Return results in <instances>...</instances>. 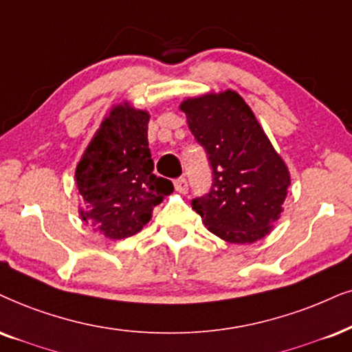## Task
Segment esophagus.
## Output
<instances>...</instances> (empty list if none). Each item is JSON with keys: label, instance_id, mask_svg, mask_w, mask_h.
I'll return each instance as SVG.
<instances>
[{"label": "esophagus", "instance_id": "1", "mask_svg": "<svg viewBox=\"0 0 352 352\" xmlns=\"http://www.w3.org/2000/svg\"><path fill=\"white\" fill-rule=\"evenodd\" d=\"M173 186H175V190L179 191V193H186V190H188V184H186V180L184 179V177L173 180Z\"/></svg>", "mask_w": 352, "mask_h": 352}]
</instances>
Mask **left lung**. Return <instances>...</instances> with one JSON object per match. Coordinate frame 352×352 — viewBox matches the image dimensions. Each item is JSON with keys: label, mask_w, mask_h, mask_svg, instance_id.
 I'll list each match as a JSON object with an SVG mask.
<instances>
[{"label": "left lung", "mask_w": 352, "mask_h": 352, "mask_svg": "<svg viewBox=\"0 0 352 352\" xmlns=\"http://www.w3.org/2000/svg\"><path fill=\"white\" fill-rule=\"evenodd\" d=\"M190 131L212 168L208 195L191 201L209 232L230 243H253L281 217L291 173L245 100L232 89L180 104Z\"/></svg>", "instance_id": "8db88e82"}]
</instances>
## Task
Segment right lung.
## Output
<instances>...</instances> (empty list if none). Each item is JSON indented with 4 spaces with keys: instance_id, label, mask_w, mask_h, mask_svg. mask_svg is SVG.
Here are the masks:
<instances>
[{
    "instance_id": "1",
    "label": "right lung",
    "mask_w": 352,
    "mask_h": 352,
    "mask_svg": "<svg viewBox=\"0 0 352 352\" xmlns=\"http://www.w3.org/2000/svg\"><path fill=\"white\" fill-rule=\"evenodd\" d=\"M149 118L148 110L135 109L126 100L113 105L74 172L84 199L79 217L110 240L140 232L151 221L153 209L173 190L170 180L153 172Z\"/></svg>"
}]
</instances>
